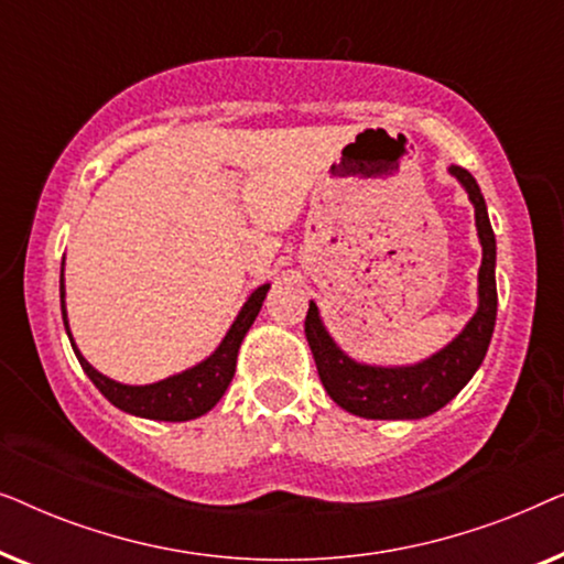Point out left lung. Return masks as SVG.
Masks as SVG:
<instances>
[{"instance_id":"left-lung-1","label":"left lung","mask_w":564,"mask_h":564,"mask_svg":"<svg viewBox=\"0 0 564 564\" xmlns=\"http://www.w3.org/2000/svg\"><path fill=\"white\" fill-rule=\"evenodd\" d=\"M449 174L462 184L475 207V228L482 246V264L477 272V311L449 344L413 365H367L349 357L334 341L313 300L307 307L305 338L311 344L323 388L336 405L359 419H426L457 398L488 354L498 313L496 234L475 176L462 166H449Z\"/></svg>"}]
</instances>
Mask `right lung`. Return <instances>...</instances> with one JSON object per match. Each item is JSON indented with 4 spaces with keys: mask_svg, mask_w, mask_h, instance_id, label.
<instances>
[{
    "mask_svg": "<svg viewBox=\"0 0 564 564\" xmlns=\"http://www.w3.org/2000/svg\"><path fill=\"white\" fill-rule=\"evenodd\" d=\"M66 259V257H64ZM269 292V284H261L246 297L241 311L230 323V328L223 336V341L215 346L210 357L197 361L195 367L182 369V372L169 375L164 380L151 382V384H126L112 380L89 365L84 359V354L76 346L72 328H68V313H66V284H64V267H61V315H64V326L68 334V341H72V349L79 359V365L95 388L102 392V395L110 400L115 408L126 411L130 415H138V419H151V421H192L213 411L218 405V400L226 395L230 380L236 375V359L238 349H241L243 336L249 334L251 323L257 321L261 311V303H264Z\"/></svg>",
    "mask_w": 564,
    "mask_h": 564,
    "instance_id": "obj_1",
    "label": "right lung"
}]
</instances>
